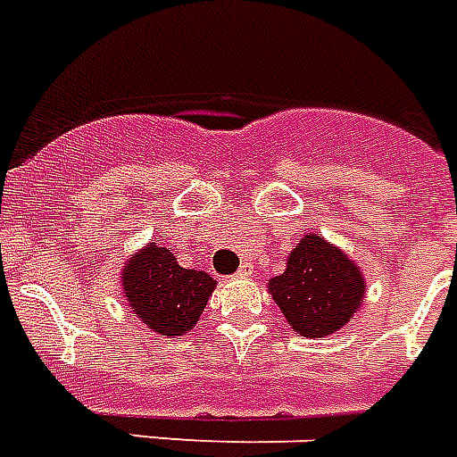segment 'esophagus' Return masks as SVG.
<instances>
[{
    "label": "esophagus",
    "mask_w": 457,
    "mask_h": 457,
    "mask_svg": "<svg viewBox=\"0 0 457 457\" xmlns=\"http://www.w3.org/2000/svg\"><path fill=\"white\" fill-rule=\"evenodd\" d=\"M237 274L239 276H251L253 274V264L251 262H241V267L237 270Z\"/></svg>",
    "instance_id": "obj_1"
}]
</instances>
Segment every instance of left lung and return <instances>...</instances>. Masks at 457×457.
<instances>
[{
    "instance_id": "1",
    "label": "left lung",
    "mask_w": 457,
    "mask_h": 457,
    "mask_svg": "<svg viewBox=\"0 0 457 457\" xmlns=\"http://www.w3.org/2000/svg\"><path fill=\"white\" fill-rule=\"evenodd\" d=\"M270 293L297 335L325 337L351 320L365 295V278L351 260L323 237L306 235L287 258Z\"/></svg>"
}]
</instances>
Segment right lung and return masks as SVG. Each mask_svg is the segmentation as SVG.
I'll return each instance as SVG.
<instances>
[{
    "label": "right lung",
    "instance_id": "add662e5",
    "mask_svg": "<svg viewBox=\"0 0 457 457\" xmlns=\"http://www.w3.org/2000/svg\"><path fill=\"white\" fill-rule=\"evenodd\" d=\"M122 286L132 312L162 337H181L204 312L216 281L206 271L186 270L174 253L148 246L122 271Z\"/></svg>",
    "mask_w": 457,
    "mask_h": 457
}]
</instances>
